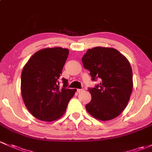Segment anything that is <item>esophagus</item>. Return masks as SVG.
I'll list each match as a JSON object with an SVG mask.
<instances>
[{"label": "esophagus", "instance_id": "34e87169", "mask_svg": "<svg viewBox=\"0 0 152 152\" xmlns=\"http://www.w3.org/2000/svg\"><path fill=\"white\" fill-rule=\"evenodd\" d=\"M83 91H84V89H77L78 93H81V92H82Z\"/></svg>", "mask_w": 152, "mask_h": 152}]
</instances>
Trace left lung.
<instances>
[{"label":"left lung","mask_w":152,"mask_h":152,"mask_svg":"<svg viewBox=\"0 0 152 152\" xmlns=\"http://www.w3.org/2000/svg\"><path fill=\"white\" fill-rule=\"evenodd\" d=\"M81 60L92 81L100 79V84L89 89L92 98L86 110L100 121L114 119L127 107L133 87L128 60L114 48L97 47L88 49Z\"/></svg>","instance_id":"1"}]
</instances>
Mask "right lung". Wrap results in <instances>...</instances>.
Returning a JSON list of instances; mask_svg holds the SVG:
<instances>
[{
  "instance_id": "1",
  "label": "right lung",
  "mask_w": 152,
  "mask_h": 152,
  "mask_svg": "<svg viewBox=\"0 0 152 152\" xmlns=\"http://www.w3.org/2000/svg\"><path fill=\"white\" fill-rule=\"evenodd\" d=\"M69 50L59 47L38 51L28 60L21 75V94L27 109L36 119L52 122L65 113L76 89H67L68 80H58Z\"/></svg>"
}]
</instances>
